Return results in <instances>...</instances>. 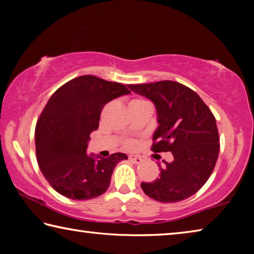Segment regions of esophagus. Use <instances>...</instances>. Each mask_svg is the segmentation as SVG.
I'll return each mask as SVG.
<instances>
[{"mask_svg": "<svg viewBox=\"0 0 254 254\" xmlns=\"http://www.w3.org/2000/svg\"><path fill=\"white\" fill-rule=\"evenodd\" d=\"M128 159H130V160H131L132 162H134V163L142 162V159H141V157L135 156V154H131V156H128Z\"/></svg>", "mask_w": 254, "mask_h": 254, "instance_id": "obj_1", "label": "esophagus"}]
</instances>
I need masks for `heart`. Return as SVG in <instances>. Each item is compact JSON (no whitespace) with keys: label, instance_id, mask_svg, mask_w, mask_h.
<instances>
[{"label":"heart","instance_id":"heart-1","mask_svg":"<svg viewBox=\"0 0 254 254\" xmlns=\"http://www.w3.org/2000/svg\"><path fill=\"white\" fill-rule=\"evenodd\" d=\"M144 102H148V101L142 100V98H134V100H132L130 103H128V106L134 105V104H140V103H144ZM135 145H136V141L133 139H127L126 141H124V147L127 149L135 148Z\"/></svg>","mask_w":254,"mask_h":254}]
</instances>
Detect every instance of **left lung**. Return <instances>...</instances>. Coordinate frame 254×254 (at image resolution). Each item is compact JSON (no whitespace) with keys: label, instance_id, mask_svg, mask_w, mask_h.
<instances>
[{"label":"left lung","instance_id":"1","mask_svg":"<svg viewBox=\"0 0 254 254\" xmlns=\"http://www.w3.org/2000/svg\"><path fill=\"white\" fill-rule=\"evenodd\" d=\"M157 107L159 127L153 134V152H168L174 161L160 167L152 183H142L144 194L161 203L188 198L207 182L220 152L216 120L198 94L173 80L128 85ZM159 166V165H158Z\"/></svg>","mask_w":254,"mask_h":254}]
</instances>
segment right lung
<instances>
[{
    "label": "right lung",
    "instance_id": "add662e5",
    "mask_svg": "<svg viewBox=\"0 0 254 254\" xmlns=\"http://www.w3.org/2000/svg\"><path fill=\"white\" fill-rule=\"evenodd\" d=\"M130 91L127 86L96 76L84 75L67 81L49 98L37 121V161L56 191L71 199L101 196L110 187L121 152L107 158L87 156L89 134L98 128L106 103Z\"/></svg>",
    "mask_w": 254,
    "mask_h": 254
}]
</instances>
